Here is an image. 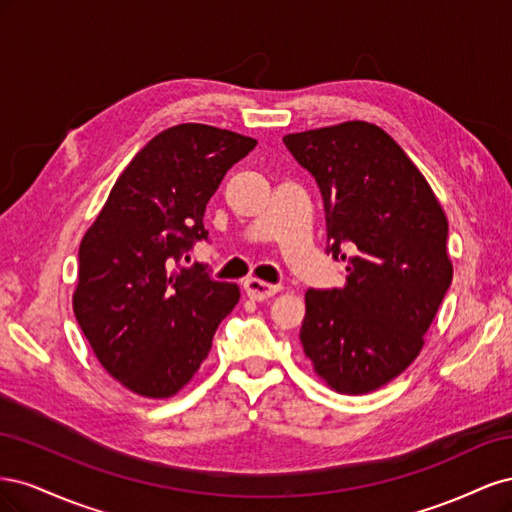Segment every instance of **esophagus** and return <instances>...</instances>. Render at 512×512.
Here are the masks:
<instances>
[{"label": "esophagus", "mask_w": 512, "mask_h": 512, "mask_svg": "<svg viewBox=\"0 0 512 512\" xmlns=\"http://www.w3.org/2000/svg\"><path fill=\"white\" fill-rule=\"evenodd\" d=\"M243 288L247 292V297H250L252 301H265V299L273 297V294H277V292L282 290V286L267 284V282H262V280H256V277H250V280H245Z\"/></svg>", "instance_id": "34e87169"}]
</instances>
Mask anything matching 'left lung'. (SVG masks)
Returning <instances> with one entry per match:
<instances>
[{
	"mask_svg": "<svg viewBox=\"0 0 512 512\" xmlns=\"http://www.w3.org/2000/svg\"><path fill=\"white\" fill-rule=\"evenodd\" d=\"M284 145L318 183L327 254L346 260L344 288L305 292V356L337 393L376 391L416 359L451 286L446 215L374 123L288 134Z\"/></svg>",
	"mask_w": 512,
	"mask_h": 512,
	"instance_id": "left-lung-1",
	"label": "left lung"
}]
</instances>
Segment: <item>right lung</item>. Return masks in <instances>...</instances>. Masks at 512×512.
<instances>
[{
	"mask_svg": "<svg viewBox=\"0 0 512 512\" xmlns=\"http://www.w3.org/2000/svg\"><path fill=\"white\" fill-rule=\"evenodd\" d=\"M250 136L181 123L153 136L115 181L79 247L74 316L102 367L136 395L162 399L192 380L239 286L181 267Z\"/></svg>",
	"mask_w": 512,
	"mask_h": 512,
	"instance_id": "1",
	"label": "right lung"
}]
</instances>
